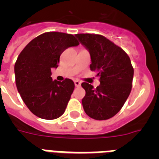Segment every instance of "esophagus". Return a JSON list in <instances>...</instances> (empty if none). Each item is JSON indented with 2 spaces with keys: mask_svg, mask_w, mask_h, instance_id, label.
<instances>
[{
  "mask_svg": "<svg viewBox=\"0 0 159 159\" xmlns=\"http://www.w3.org/2000/svg\"><path fill=\"white\" fill-rule=\"evenodd\" d=\"M75 86L76 87V88H78V87H80L81 85V83H80V81H79V80H75Z\"/></svg>",
  "mask_w": 159,
  "mask_h": 159,
  "instance_id": "esophagus-1",
  "label": "esophagus"
}]
</instances>
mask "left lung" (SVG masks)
Returning <instances> with one entry per match:
<instances>
[{"mask_svg": "<svg viewBox=\"0 0 159 159\" xmlns=\"http://www.w3.org/2000/svg\"><path fill=\"white\" fill-rule=\"evenodd\" d=\"M89 50L90 68L96 72L100 85L94 88L82 83L86 95L82 99L84 111L95 120H106L115 116L124 105L132 88L134 68L130 57L123 48L102 35H75Z\"/></svg>", "mask_w": 159, "mask_h": 159, "instance_id": "obj_1", "label": "left lung"}]
</instances>
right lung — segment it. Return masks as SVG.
I'll return each mask as SVG.
<instances>
[{
  "instance_id": "1",
  "label": "right lung",
  "mask_w": 159,
  "mask_h": 159,
  "mask_svg": "<svg viewBox=\"0 0 159 159\" xmlns=\"http://www.w3.org/2000/svg\"><path fill=\"white\" fill-rule=\"evenodd\" d=\"M80 44L71 34L44 32L31 40L18 56L15 78L18 92L30 111L43 119H56L64 113L75 84L66 78L52 81L51 69L58 67L65 49Z\"/></svg>"
}]
</instances>
